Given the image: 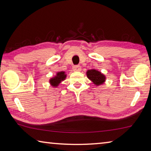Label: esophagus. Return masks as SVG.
I'll return each instance as SVG.
<instances>
[{
	"instance_id": "obj_1",
	"label": "esophagus",
	"mask_w": 151,
	"mask_h": 151,
	"mask_svg": "<svg viewBox=\"0 0 151 151\" xmlns=\"http://www.w3.org/2000/svg\"><path fill=\"white\" fill-rule=\"evenodd\" d=\"M73 69L74 71H81V66H79V65H75V66H73Z\"/></svg>"
}]
</instances>
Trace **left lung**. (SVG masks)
<instances>
[{"label":"left lung","mask_w":151,"mask_h":151,"mask_svg":"<svg viewBox=\"0 0 151 151\" xmlns=\"http://www.w3.org/2000/svg\"><path fill=\"white\" fill-rule=\"evenodd\" d=\"M86 76L96 86L103 84L106 80L105 76L95 69L88 70L86 72Z\"/></svg>","instance_id":"8db88e82"}]
</instances>
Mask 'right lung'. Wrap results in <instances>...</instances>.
Returning a JSON list of instances; mask_svg holds the SVG:
<instances>
[{
  "label": "right lung",
  "instance_id": "right-lung-1",
  "mask_svg": "<svg viewBox=\"0 0 151 151\" xmlns=\"http://www.w3.org/2000/svg\"><path fill=\"white\" fill-rule=\"evenodd\" d=\"M66 77V75L65 74V72H64V71L58 72L57 73V75L50 79V81H49L50 84L52 86L57 87V86H58V85H59L61 82L65 80Z\"/></svg>",
  "mask_w": 151,
  "mask_h": 151
}]
</instances>
